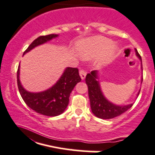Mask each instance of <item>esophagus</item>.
I'll return each instance as SVG.
<instances>
[{
  "mask_svg": "<svg viewBox=\"0 0 155 155\" xmlns=\"http://www.w3.org/2000/svg\"><path fill=\"white\" fill-rule=\"evenodd\" d=\"M79 73H80V76H81V79H82V80H84V79H85L86 75H87V72H86L85 70H84V69L80 70Z\"/></svg>",
  "mask_w": 155,
  "mask_h": 155,
  "instance_id": "34e87169",
  "label": "esophagus"
}]
</instances>
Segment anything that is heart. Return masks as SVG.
Wrapping results in <instances>:
<instances>
[{
    "label": "heart",
    "instance_id": "b5f03b06",
    "mask_svg": "<svg viewBox=\"0 0 155 155\" xmlns=\"http://www.w3.org/2000/svg\"><path fill=\"white\" fill-rule=\"evenodd\" d=\"M75 51L81 58L89 60L100 55L97 60L98 66L107 64L113 60L118 51L116 45L112 44V41L103 36L80 41L75 45Z\"/></svg>",
    "mask_w": 155,
    "mask_h": 155
}]
</instances>
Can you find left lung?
I'll return each mask as SVG.
<instances>
[{"label": "left lung", "instance_id": "8db88e82", "mask_svg": "<svg viewBox=\"0 0 155 155\" xmlns=\"http://www.w3.org/2000/svg\"><path fill=\"white\" fill-rule=\"evenodd\" d=\"M137 56L142 61V59L138 51L135 49ZM143 69V66H142ZM98 71H92L89 74H87L86 77V84L88 87V93L89 101H90V107L92 112L96 117L104 119H110L116 116H120L123 113L126 112L127 110L130 109L133 104L125 105V106H119L114 104L111 103L108 101L101 92V87L98 81ZM143 82V78H142ZM140 94L139 91L137 95Z\"/></svg>", "mask_w": 155, "mask_h": 155}]
</instances>
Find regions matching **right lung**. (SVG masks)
Here are the masks:
<instances>
[{"label": "right lung", "mask_w": 155, "mask_h": 155, "mask_svg": "<svg viewBox=\"0 0 155 155\" xmlns=\"http://www.w3.org/2000/svg\"><path fill=\"white\" fill-rule=\"evenodd\" d=\"M57 36L58 35L57 34L39 36L30 45L24 54L36 46L44 44ZM19 68L20 65L17 71V84L21 96L30 108L44 116H56L64 112L69 102L71 91L76 84L81 81L78 68L68 67L53 87L43 92L34 93L27 91L21 84Z\"/></svg>", "instance_id": "right-lung-1"}]
</instances>
